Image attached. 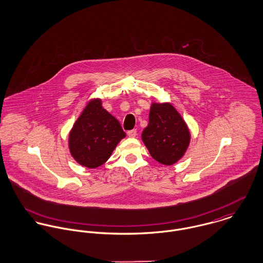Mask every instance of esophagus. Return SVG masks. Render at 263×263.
I'll use <instances>...</instances> for the list:
<instances>
[{"label": "esophagus", "mask_w": 263, "mask_h": 263, "mask_svg": "<svg viewBox=\"0 0 263 263\" xmlns=\"http://www.w3.org/2000/svg\"><path fill=\"white\" fill-rule=\"evenodd\" d=\"M127 136L129 138H135L137 136V129H130L127 132Z\"/></svg>", "instance_id": "1"}]
</instances>
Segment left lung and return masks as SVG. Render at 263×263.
<instances>
[{
    "label": "left lung",
    "mask_w": 263,
    "mask_h": 263,
    "mask_svg": "<svg viewBox=\"0 0 263 263\" xmlns=\"http://www.w3.org/2000/svg\"><path fill=\"white\" fill-rule=\"evenodd\" d=\"M142 140L156 161L172 165L184 155L190 134L186 123L171 104L154 103Z\"/></svg>",
    "instance_id": "left-lung-1"
}]
</instances>
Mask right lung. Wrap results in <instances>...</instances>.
I'll return each instance as SVG.
<instances>
[{
  "label": "right lung",
  "instance_id": "add662e5",
  "mask_svg": "<svg viewBox=\"0 0 263 263\" xmlns=\"http://www.w3.org/2000/svg\"><path fill=\"white\" fill-rule=\"evenodd\" d=\"M125 137L119 121L93 100L77 119L70 133L69 146L76 161L88 168H97L111 156Z\"/></svg>",
  "mask_w": 263,
  "mask_h": 263
}]
</instances>
